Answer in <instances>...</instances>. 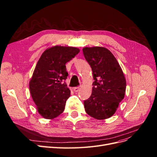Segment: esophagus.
<instances>
[{"instance_id": "1", "label": "esophagus", "mask_w": 157, "mask_h": 157, "mask_svg": "<svg viewBox=\"0 0 157 157\" xmlns=\"http://www.w3.org/2000/svg\"><path fill=\"white\" fill-rule=\"evenodd\" d=\"M73 90H74V91H75V92H77L79 91V90H80V87H79V86H77V87H75Z\"/></svg>"}]
</instances>
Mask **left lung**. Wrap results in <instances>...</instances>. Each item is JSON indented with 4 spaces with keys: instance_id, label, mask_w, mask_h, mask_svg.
<instances>
[{
    "instance_id": "1",
    "label": "left lung",
    "mask_w": 157,
    "mask_h": 157,
    "mask_svg": "<svg viewBox=\"0 0 157 157\" xmlns=\"http://www.w3.org/2000/svg\"><path fill=\"white\" fill-rule=\"evenodd\" d=\"M85 59L92 68L94 82L90 97L84 101L88 115L98 120L115 114L124 98L126 79L117 59L103 47L82 49Z\"/></svg>"
}]
</instances>
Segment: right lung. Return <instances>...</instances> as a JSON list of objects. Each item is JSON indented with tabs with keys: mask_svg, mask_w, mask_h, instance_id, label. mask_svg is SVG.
I'll return each instance as SVG.
<instances>
[{
	"mask_svg": "<svg viewBox=\"0 0 157 157\" xmlns=\"http://www.w3.org/2000/svg\"><path fill=\"white\" fill-rule=\"evenodd\" d=\"M79 52L74 47L56 46L46 50L38 61L29 89L42 117L53 119L63 112L71 94L65 82L68 76L65 64Z\"/></svg>",
	"mask_w": 157,
	"mask_h": 157,
	"instance_id": "1",
	"label": "right lung"
}]
</instances>
